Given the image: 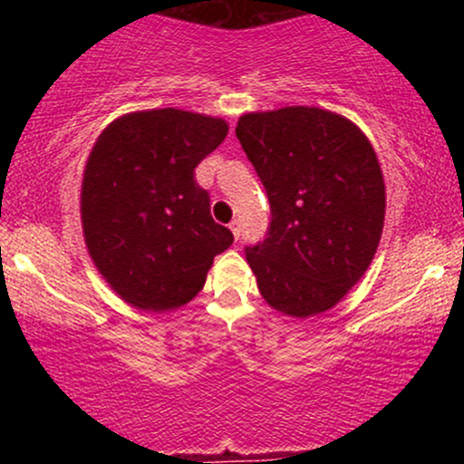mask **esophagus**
<instances>
[{
  "label": "esophagus",
  "instance_id": "34e87169",
  "mask_svg": "<svg viewBox=\"0 0 464 464\" xmlns=\"http://www.w3.org/2000/svg\"><path fill=\"white\" fill-rule=\"evenodd\" d=\"M228 228H231L233 237H236V239H239V236H242V222H239L237 218H236V220L228 222Z\"/></svg>",
  "mask_w": 464,
  "mask_h": 464
}]
</instances>
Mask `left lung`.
I'll list each match as a JSON object with an SVG mask.
<instances>
[{"label": "left lung", "mask_w": 464, "mask_h": 464, "mask_svg": "<svg viewBox=\"0 0 464 464\" xmlns=\"http://www.w3.org/2000/svg\"><path fill=\"white\" fill-rule=\"evenodd\" d=\"M236 135L270 202L266 237L244 246L259 292L287 316L329 310L366 273L384 228L369 140L314 106L242 115Z\"/></svg>", "instance_id": "left-lung-1"}]
</instances>
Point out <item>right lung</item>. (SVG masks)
I'll return each instance as SVG.
<instances>
[{
  "instance_id": "add662e5",
  "label": "right lung",
  "mask_w": 464,
  "mask_h": 464,
  "mask_svg": "<svg viewBox=\"0 0 464 464\" xmlns=\"http://www.w3.org/2000/svg\"><path fill=\"white\" fill-rule=\"evenodd\" d=\"M222 120L179 109L120 117L82 179V228L95 266L140 310L185 305L233 233L211 218L196 165L227 137Z\"/></svg>"
}]
</instances>
